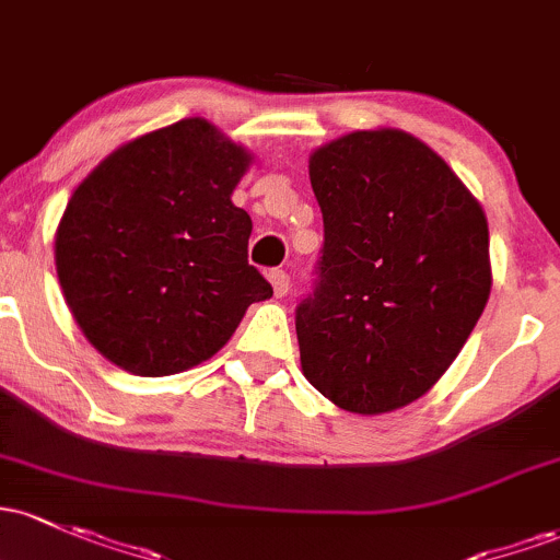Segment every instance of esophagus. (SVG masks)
<instances>
[{
  "mask_svg": "<svg viewBox=\"0 0 560 560\" xmlns=\"http://www.w3.org/2000/svg\"><path fill=\"white\" fill-rule=\"evenodd\" d=\"M268 279L270 284H273L276 298H284V294L290 292V276H287V270H279V268L268 270Z\"/></svg>",
  "mask_w": 560,
  "mask_h": 560,
  "instance_id": "34e87169",
  "label": "esophagus"
}]
</instances>
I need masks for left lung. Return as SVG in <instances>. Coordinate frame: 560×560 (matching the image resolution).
Segmentation results:
<instances>
[{"label": "left lung", "instance_id": "1", "mask_svg": "<svg viewBox=\"0 0 560 560\" xmlns=\"http://www.w3.org/2000/svg\"><path fill=\"white\" fill-rule=\"evenodd\" d=\"M311 186L324 247L294 311L305 380L355 415L407 407L450 370L489 300L481 205L401 130L313 151Z\"/></svg>", "mask_w": 560, "mask_h": 560}]
</instances>
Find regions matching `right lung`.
<instances>
[{"label":"right lung","mask_w":560,"mask_h":560,"mask_svg":"<svg viewBox=\"0 0 560 560\" xmlns=\"http://www.w3.org/2000/svg\"><path fill=\"white\" fill-rule=\"evenodd\" d=\"M247 164L210 121L183 119L121 145L73 190L55 266L84 337L116 366L186 372L273 294L247 260L249 214L231 201Z\"/></svg>","instance_id":"obj_1"}]
</instances>
